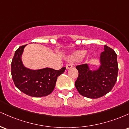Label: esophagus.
Listing matches in <instances>:
<instances>
[{"mask_svg":"<svg viewBox=\"0 0 129 129\" xmlns=\"http://www.w3.org/2000/svg\"><path fill=\"white\" fill-rule=\"evenodd\" d=\"M72 68H73V65H72V64H67L66 66L67 70L70 69H72Z\"/></svg>","mask_w":129,"mask_h":129,"instance_id":"obj_1","label":"esophagus"}]
</instances>
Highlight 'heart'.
<instances>
[{
  "instance_id": "heart-1",
  "label": "heart",
  "mask_w": 129,
  "mask_h": 129,
  "mask_svg": "<svg viewBox=\"0 0 129 129\" xmlns=\"http://www.w3.org/2000/svg\"><path fill=\"white\" fill-rule=\"evenodd\" d=\"M85 54H86V51L85 50H77L69 55L67 59L70 61H79L85 57Z\"/></svg>"
}]
</instances>
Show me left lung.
Masks as SVG:
<instances>
[{
  "label": "left lung",
  "mask_w": 129,
  "mask_h": 129,
  "mask_svg": "<svg viewBox=\"0 0 129 129\" xmlns=\"http://www.w3.org/2000/svg\"><path fill=\"white\" fill-rule=\"evenodd\" d=\"M100 63L97 69L93 70L88 63L76 67L79 75L75 85L83 96L99 98L111 91L116 83L118 66L115 51L104 45V51L101 53Z\"/></svg>",
  "instance_id": "left-lung-1"
}]
</instances>
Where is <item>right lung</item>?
<instances>
[{"instance_id": "add662e5", "label": "right lung", "mask_w": 129, "mask_h": 129, "mask_svg": "<svg viewBox=\"0 0 129 129\" xmlns=\"http://www.w3.org/2000/svg\"><path fill=\"white\" fill-rule=\"evenodd\" d=\"M26 45L19 47L14 53L11 62V76L18 89L32 97L48 95L54 90L57 77L66 70L62 67L59 70L51 68L33 70L24 66L22 60L23 50Z\"/></svg>"}]
</instances>
